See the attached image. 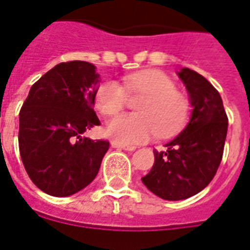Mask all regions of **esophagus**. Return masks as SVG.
Masks as SVG:
<instances>
[{"mask_svg":"<svg viewBox=\"0 0 250 250\" xmlns=\"http://www.w3.org/2000/svg\"><path fill=\"white\" fill-rule=\"evenodd\" d=\"M111 146L114 147V148H119V149H125V151H135L136 147H130V146H123V144L116 143V142H112Z\"/></svg>","mask_w":250,"mask_h":250,"instance_id":"obj_1","label":"esophagus"}]
</instances>
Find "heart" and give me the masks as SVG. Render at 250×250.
I'll return each instance as SVG.
<instances>
[{"instance_id":"obj_1","label":"heart","mask_w":250,"mask_h":250,"mask_svg":"<svg viewBox=\"0 0 250 250\" xmlns=\"http://www.w3.org/2000/svg\"><path fill=\"white\" fill-rule=\"evenodd\" d=\"M128 94H143L136 103V114H122L111 119L107 134L116 143L139 144L153 136L168 138L187 125L191 114L188 98L179 92L167 74L144 70L127 75L123 86L116 81H106L95 92V107L106 116L118 114Z\"/></svg>"}]
</instances>
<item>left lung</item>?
<instances>
[{"label":"left lung","instance_id":"8db88e82","mask_svg":"<svg viewBox=\"0 0 250 250\" xmlns=\"http://www.w3.org/2000/svg\"><path fill=\"white\" fill-rule=\"evenodd\" d=\"M189 97L192 111L184 130L153 151L155 163L142 177L149 191L160 199L177 201L203 191L217 172L223 159L228 118L219 91L188 67L177 71Z\"/></svg>","mask_w":250,"mask_h":250}]
</instances>
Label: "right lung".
<instances>
[{
	"label": "right lung",
	"instance_id": "right-lung-1",
	"mask_svg": "<svg viewBox=\"0 0 250 250\" xmlns=\"http://www.w3.org/2000/svg\"><path fill=\"white\" fill-rule=\"evenodd\" d=\"M101 77L84 61L63 62L31 86L20 111V153L41 191L66 197L90 184L110 147L83 136L99 125L92 108Z\"/></svg>",
	"mask_w": 250,
	"mask_h": 250
}]
</instances>
